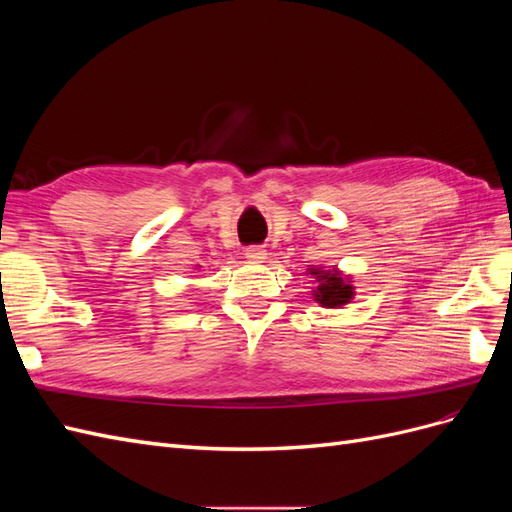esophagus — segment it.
<instances>
[{
  "mask_svg": "<svg viewBox=\"0 0 512 512\" xmlns=\"http://www.w3.org/2000/svg\"><path fill=\"white\" fill-rule=\"evenodd\" d=\"M245 258L250 262H262L267 258V250H262L260 245H252V247H245Z\"/></svg>",
  "mask_w": 512,
  "mask_h": 512,
  "instance_id": "1",
  "label": "esophagus"
}]
</instances>
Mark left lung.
<instances>
[{
    "mask_svg": "<svg viewBox=\"0 0 512 512\" xmlns=\"http://www.w3.org/2000/svg\"><path fill=\"white\" fill-rule=\"evenodd\" d=\"M309 273L318 280V288L312 292L322 307H342L354 297V286L339 271L309 269Z\"/></svg>",
    "mask_w": 512,
    "mask_h": 512,
    "instance_id": "8db88e82",
    "label": "left lung"
}]
</instances>
